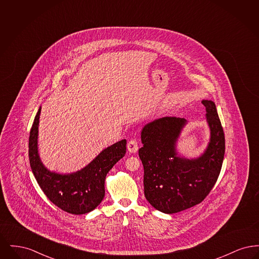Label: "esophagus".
Returning <instances> with one entry per match:
<instances>
[{
  "instance_id": "esophagus-1",
  "label": "esophagus",
  "mask_w": 259,
  "mask_h": 259,
  "mask_svg": "<svg viewBox=\"0 0 259 259\" xmlns=\"http://www.w3.org/2000/svg\"><path fill=\"white\" fill-rule=\"evenodd\" d=\"M127 149L130 153H136L139 149V146L136 140H131L128 144H127Z\"/></svg>"
}]
</instances>
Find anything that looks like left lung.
Segmentation results:
<instances>
[{"label":"left lung","mask_w":259,"mask_h":259,"mask_svg":"<svg viewBox=\"0 0 259 259\" xmlns=\"http://www.w3.org/2000/svg\"><path fill=\"white\" fill-rule=\"evenodd\" d=\"M209 141L195 158L179 153L177 144L187 120L162 117L146 124L141 132L139 156L144 166L145 196L164 213H176L201 203L215 184L222 170L225 139L222 123L210 100H203Z\"/></svg>","instance_id":"obj_1"}]
</instances>
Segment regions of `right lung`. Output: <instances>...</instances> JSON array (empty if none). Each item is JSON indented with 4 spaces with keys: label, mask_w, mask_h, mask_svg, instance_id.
I'll return each instance as SVG.
<instances>
[{
    "label": "right lung",
    "mask_w": 259,
    "mask_h": 259,
    "mask_svg": "<svg viewBox=\"0 0 259 259\" xmlns=\"http://www.w3.org/2000/svg\"><path fill=\"white\" fill-rule=\"evenodd\" d=\"M38 108L29 137V160L37 184L58 208L73 214H83L97 208L105 196L107 174L126 152V140L103 149L82 169L70 174L49 170L40 160L37 148Z\"/></svg>",
    "instance_id": "add662e5"
}]
</instances>
